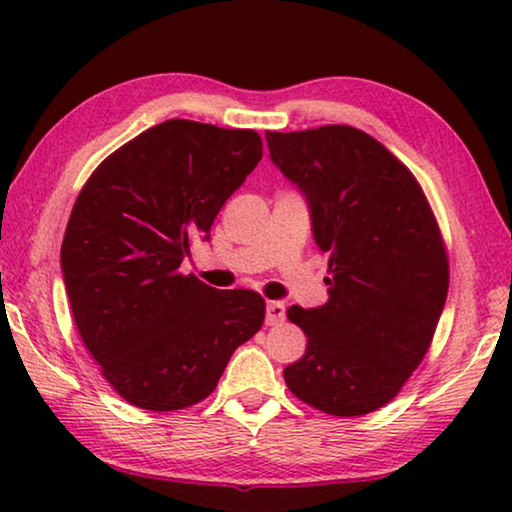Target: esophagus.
Returning <instances> with one entry per match:
<instances>
[{
  "instance_id": "1",
  "label": "esophagus",
  "mask_w": 512,
  "mask_h": 512,
  "mask_svg": "<svg viewBox=\"0 0 512 512\" xmlns=\"http://www.w3.org/2000/svg\"><path fill=\"white\" fill-rule=\"evenodd\" d=\"M284 317H286L284 303H279V300H272V303L265 305V324H268V326L282 324Z\"/></svg>"
}]
</instances>
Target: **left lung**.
I'll use <instances>...</instances> for the list:
<instances>
[{"mask_svg":"<svg viewBox=\"0 0 512 512\" xmlns=\"http://www.w3.org/2000/svg\"><path fill=\"white\" fill-rule=\"evenodd\" d=\"M265 139L328 254L326 305L286 310L307 335L286 387L328 415H368L408 382L443 314L450 270L438 223L412 172L366 132L324 125Z\"/></svg>","mask_w":512,"mask_h":512,"instance_id":"8db88e82","label":"left lung"}]
</instances>
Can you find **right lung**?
I'll return each instance as SVG.
<instances>
[{"label": "right lung", "instance_id": "right-lung-1", "mask_svg": "<svg viewBox=\"0 0 512 512\" xmlns=\"http://www.w3.org/2000/svg\"><path fill=\"white\" fill-rule=\"evenodd\" d=\"M263 156L254 130L172 118L111 153L81 188L60 249L81 340L125 401L170 412L212 394L265 317L254 291H219L179 265L209 240Z\"/></svg>", "mask_w": 512, "mask_h": 512}]
</instances>
